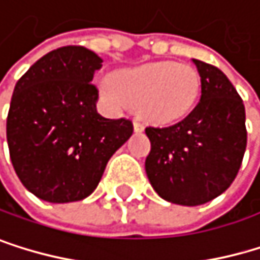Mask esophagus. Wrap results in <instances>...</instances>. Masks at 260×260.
<instances>
[{
	"label": "esophagus",
	"mask_w": 260,
	"mask_h": 260,
	"mask_svg": "<svg viewBox=\"0 0 260 260\" xmlns=\"http://www.w3.org/2000/svg\"><path fill=\"white\" fill-rule=\"evenodd\" d=\"M133 130H135L136 133H141V132H144V125H142L138 119H135V121H133Z\"/></svg>",
	"instance_id": "esophagus-1"
}]
</instances>
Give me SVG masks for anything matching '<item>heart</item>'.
I'll return each instance as SVG.
<instances>
[{
  "label": "heart",
  "mask_w": 260,
  "mask_h": 260,
  "mask_svg": "<svg viewBox=\"0 0 260 260\" xmlns=\"http://www.w3.org/2000/svg\"><path fill=\"white\" fill-rule=\"evenodd\" d=\"M104 91L116 107L138 108L153 124H171L196 105L200 77L189 64L159 61L118 73Z\"/></svg>",
  "instance_id": "1"
}]
</instances>
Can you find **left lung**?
Instances as JSON below:
<instances>
[{"instance_id": "left-lung-1", "label": "left lung", "mask_w": 260, "mask_h": 260, "mask_svg": "<svg viewBox=\"0 0 260 260\" xmlns=\"http://www.w3.org/2000/svg\"><path fill=\"white\" fill-rule=\"evenodd\" d=\"M202 98L186 118L169 127H147L150 153L146 174L156 193L175 205L199 206L234 181L246 149L245 107L228 77L192 60Z\"/></svg>"}]
</instances>
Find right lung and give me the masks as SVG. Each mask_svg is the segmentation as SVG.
I'll use <instances>...</instances> for the list:
<instances>
[{"label": "right lung", "mask_w": 260, "mask_h": 260, "mask_svg": "<svg viewBox=\"0 0 260 260\" xmlns=\"http://www.w3.org/2000/svg\"><path fill=\"white\" fill-rule=\"evenodd\" d=\"M102 58L64 46L37 60L17 82L7 114L10 161L23 186L49 203L86 199L133 133L132 121L96 110L91 83Z\"/></svg>", "instance_id": "right-lung-1"}]
</instances>
